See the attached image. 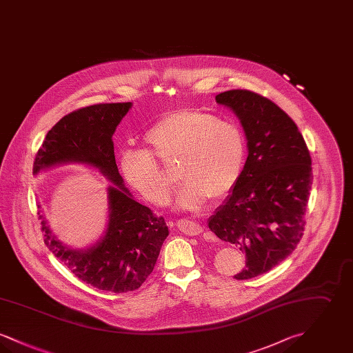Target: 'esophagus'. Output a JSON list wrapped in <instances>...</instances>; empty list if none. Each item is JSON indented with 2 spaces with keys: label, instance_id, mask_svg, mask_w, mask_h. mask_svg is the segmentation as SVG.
Here are the masks:
<instances>
[{
  "label": "esophagus",
  "instance_id": "obj_1",
  "mask_svg": "<svg viewBox=\"0 0 353 353\" xmlns=\"http://www.w3.org/2000/svg\"><path fill=\"white\" fill-rule=\"evenodd\" d=\"M177 229L186 235H199L202 233L201 226L190 219H180L177 222Z\"/></svg>",
  "mask_w": 353,
  "mask_h": 353
}]
</instances>
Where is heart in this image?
Masks as SVG:
<instances>
[{
    "label": "heart",
    "instance_id": "heart-1",
    "mask_svg": "<svg viewBox=\"0 0 353 353\" xmlns=\"http://www.w3.org/2000/svg\"><path fill=\"white\" fill-rule=\"evenodd\" d=\"M144 141L150 151H123L120 167L127 183L154 205L167 201L170 189L156 157L165 163L179 161L177 174L184 181L176 206L181 209H194L208 197L219 200L229 194L245 165L242 130L233 121L201 111L177 110L163 115L145 132Z\"/></svg>",
    "mask_w": 353,
    "mask_h": 353
}]
</instances>
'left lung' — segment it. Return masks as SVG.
Returning <instances> with one entry per match:
<instances>
[{"mask_svg":"<svg viewBox=\"0 0 353 353\" xmlns=\"http://www.w3.org/2000/svg\"><path fill=\"white\" fill-rule=\"evenodd\" d=\"M241 120L249 156L238 183L209 219V229L246 255L245 281L279 265L302 239L312 185L311 156L294 120L249 90L216 97Z\"/></svg>","mask_w":353,"mask_h":353,"instance_id":"8db88e82","label":"left lung"}]
</instances>
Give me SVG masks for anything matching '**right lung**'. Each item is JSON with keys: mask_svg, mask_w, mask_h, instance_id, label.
Returning a JSON list of instances; mask_svg holds the SVG:
<instances>
[{"mask_svg": "<svg viewBox=\"0 0 353 353\" xmlns=\"http://www.w3.org/2000/svg\"><path fill=\"white\" fill-rule=\"evenodd\" d=\"M131 105V101L101 103L70 112L48 132L33 165L37 174L57 164H88L117 185L108 188L105 234L87 250L62 245L38 213L49 250L84 283L115 294L134 291L145 282L169 234L164 217L134 201L119 173L112 134Z\"/></svg>", "mask_w": 353, "mask_h": 353, "instance_id": "add662e5", "label": "right lung"}]
</instances>
